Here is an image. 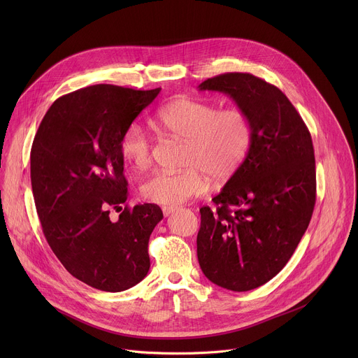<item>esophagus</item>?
<instances>
[{
	"instance_id": "1",
	"label": "esophagus",
	"mask_w": 358,
	"mask_h": 358,
	"mask_svg": "<svg viewBox=\"0 0 358 358\" xmlns=\"http://www.w3.org/2000/svg\"><path fill=\"white\" fill-rule=\"evenodd\" d=\"M176 210H177V207H173V206H164V207H163V214H164V217H169V215H170V214H173Z\"/></svg>"
}]
</instances>
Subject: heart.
Masks as SVG:
<instances>
[{
  "mask_svg": "<svg viewBox=\"0 0 358 358\" xmlns=\"http://www.w3.org/2000/svg\"><path fill=\"white\" fill-rule=\"evenodd\" d=\"M156 123L164 133L185 143V169L156 171L141 182V195L162 206H178L207 192L210 177L215 182L227 181L242 166L252 143V126L243 110L220 109L199 99L177 97L169 101L157 112ZM120 151L134 169L150 164V138L138 123L124 130Z\"/></svg>",
  "mask_w": 358,
  "mask_h": 358,
  "instance_id": "b5f03b06",
  "label": "heart"
}]
</instances>
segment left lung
I'll return each mask as SVG.
<instances>
[{"label":"left lung","mask_w":358,"mask_h":358,"mask_svg":"<svg viewBox=\"0 0 358 358\" xmlns=\"http://www.w3.org/2000/svg\"><path fill=\"white\" fill-rule=\"evenodd\" d=\"M199 90L228 94L252 126L246 159L202 207L196 255L202 273L234 292L257 289L292 258L316 202L312 136L286 94L250 73H224Z\"/></svg>","instance_id":"8db88e82"}]
</instances>
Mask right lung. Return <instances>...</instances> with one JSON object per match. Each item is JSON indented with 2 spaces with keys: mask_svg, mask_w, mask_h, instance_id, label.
<instances>
[{
  "mask_svg": "<svg viewBox=\"0 0 358 358\" xmlns=\"http://www.w3.org/2000/svg\"><path fill=\"white\" fill-rule=\"evenodd\" d=\"M162 87L93 85L54 101L31 148V184L43 235L83 283L123 292L150 269L148 239L163 220L156 203L127 199L120 140ZM120 210L116 222L110 210Z\"/></svg>",
  "mask_w": 358,
  "mask_h": 358,
  "instance_id": "1",
  "label": "right lung"
}]
</instances>
